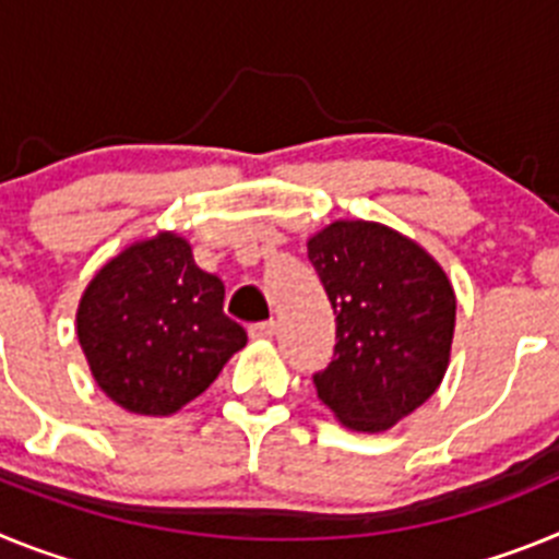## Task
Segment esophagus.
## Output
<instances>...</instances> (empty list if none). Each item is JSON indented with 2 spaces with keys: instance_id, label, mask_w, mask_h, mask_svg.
Instances as JSON below:
<instances>
[{
  "instance_id": "1",
  "label": "esophagus",
  "mask_w": 559,
  "mask_h": 559,
  "mask_svg": "<svg viewBox=\"0 0 559 559\" xmlns=\"http://www.w3.org/2000/svg\"><path fill=\"white\" fill-rule=\"evenodd\" d=\"M276 333V322H257L249 328L251 338H271Z\"/></svg>"
}]
</instances>
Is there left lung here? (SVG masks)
I'll list each match as a JSON object with an SVG mask.
<instances>
[{
	"instance_id": "1",
	"label": "left lung",
	"mask_w": 559,
	"mask_h": 559,
	"mask_svg": "<svg viewBox=\"0 0 559 559\" xmlns=\"http://www.w3.org/2000/svg\"><path fill=\"white\" fill-rule=\"evenodd\" d=\"M335 313V355L316 392L349 431L397 426L451 364L456 294L417 240L374 221H333L308 237Z\"/></svg>"
}]
</instances>
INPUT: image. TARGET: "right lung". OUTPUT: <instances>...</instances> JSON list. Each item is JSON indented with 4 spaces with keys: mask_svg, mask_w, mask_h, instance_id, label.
Returning a JSON list of instances; mask_svg holds the SVG:
<instances>
[{
    "mask_svg": "<svg viewBox=\"0 0 559 559\" xmlns=\"http://www.w3.org/2000/svg\"><path fill=\"white\" fill-rule=\"evenodd\" d=\"M75 330L97 386L140 417L185 408L249 341L224 313V283L176 231L114 254L83 290Z\"/></svg>",
    "mask_w": 559,
    "mask_h": 559,
    "instance_id": "obj_1",
    "label": "right lung"
}]
</instances>
